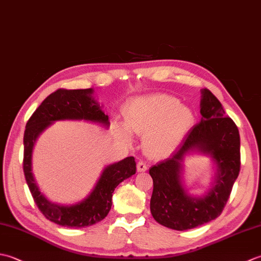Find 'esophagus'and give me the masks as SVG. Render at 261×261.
<instances>
[{
	"instance_id": "34e87169",
	"label": "esophagus",
	"mask_w": 261,
	"mask_h": 261,
	"mask_svg": "<svg viewBox=\"0 0 261 261\" xmlns=\"http://www.w3.org/2000/svg\"><path fill=\"white\" fill-rule=\"evenodd\" d=\"M137 169H138V171H146L148 169V166L143 162H138Z\"/></svg>"
}]
</instances>
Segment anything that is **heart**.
Segmentation results:
<instances>
[{
	"instance_id": "heart-1",
	"label": "heart",
	"mask_w": 261,
	"mask_h": 261,
	"mask_svg": "<svg viewBox=\"0 0 261 261\" xmlns=\"http://www.w3.org/2000/svg\"><path fill=\"white\" fill-rule=\"evenodd\" d=\"M195 122L193 111L178 99L164 95L136 97L125 112V125L118 131L125 140L131 134L145 136V148L153 157H166L184 141Z\"/></svg>"
}]
</instances>
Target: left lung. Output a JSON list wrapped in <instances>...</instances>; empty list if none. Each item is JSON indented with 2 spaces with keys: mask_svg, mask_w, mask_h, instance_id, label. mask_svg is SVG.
Listing matches in <instances>:
<instances>
[{
  "mask_svg": "<svg viewBox=\"0 0 261 261\" xmlns=\"http://www.w3.org/2000/svg\"><path fill=\"white\" fill-rule=\"evenodd\" d=\"M201 122L193 126L178 149L152 166L150 211L166 228L184 231L210 222L222 213L240 171V135L222 104L206 88L201 90ZM208 155L216 165L213 185L203 196H192L182 181V163L188 154Z\"/></svg>",
  "mask_w": 261,
  "mask_h": 261,
  "instance_id": "obj_1",
  "label": "left lung"
}]
</instances>
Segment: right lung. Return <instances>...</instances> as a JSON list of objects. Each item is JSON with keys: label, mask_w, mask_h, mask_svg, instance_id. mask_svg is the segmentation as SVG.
Segmentation results:
<instances>
[{"label": "right lung", "mask_w": 261, "mask_h": 261, "mask_svg": "<svg viewBox=\"0 0 261 261\" xmlns=\"http://www.w3.org/2000/svg\"><path fill=\"white\" fill-rule=\"evenodd\" d=\"M93 88L58 90L50 94L27 122L23 136V171L27 184L38 208L51 222L66 228H85L102 221L112 206V194L120 182L136 174L134 157L107 166L93 191L81 202L64 205L51 202L41 193L32 173V151L43 131L56 121H87L109 127V115L93 96Z\"/></svg>", "instance_id": "add662e5"}]
</instances>
